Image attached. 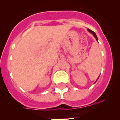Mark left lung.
Returning <instances> with one entry per match:
<instances>
[{
	"label": "left lung",
	"instance_id": "8db88e82",
	"mask_svg": "<svg viewBox=\"0 0 120 120\" xmlns=\"http://www.w3.org/2000/svg\"><path fill=\"white\" fill-rule=\"evenodd\" d=\"M88 32H90V33H92V34L93 35H94V37H95V38H96V40H97V41H98V37H97V36H96V33H95V32H93V31H92V30H90V29H88ZM99 77H98V79H97V80H96V82L97 81V80H98V79H99ZM96 82H95V83H96Z\"/></svg>",
	"mask_w": 120,
	"mask_h": 120
}]
</instances>
